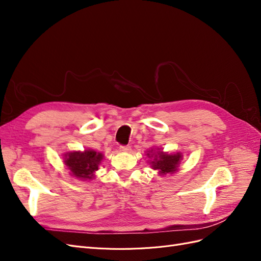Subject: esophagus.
<instances>
[{
  "mask_svg": "<svg viewBox=\"0 0 261 261\" xmlns=\"http://www.w3.org/2000/svg\"><path fill=\"white\" fill-rule=\"evenodd\" d=\"M120 150L123 152H128V151H130V146H121Z\"/></svg>",
  "mask_w": 261,
  "mask_h": 261,
  "instance_id": "esophagus-1",
  "label": "esophagus"
}]
</instances>
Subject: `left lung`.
<instances>
[{"instance_id":"1","label":"left lung","mask_w":261,"mask_h":261,"mask_svg":"<svg viewBox=\"0 0 261 261\" xmlns=\"http://www.w3.org/2000/svg\"><path fill=\"white\" fill-rule=\"evenodd\" d=\"M148 156L150 155L148 154ZM179 160H181V155L179 152L176 154H167L159 151L158 154L154 155V160L151 161V167L153 170L159 171L162 175H165L168 173H173L177 170Z\"/></svg>"}]
</instances>
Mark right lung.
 <instances>
[{
    "label": "right lung",
    "instance_id": "right-lung-1",
    "mask_svg": "<svg viewBox=\"0 0 261 261\" xmlns=\"http://www.w3.org/2000/svg\"><path fill=\"white\" fill-rule=\"evenodd\" d=\"M102 158V153H97L93 150H86L85 152L74 151L65 154L64 162L75 177L92 179L93 173L98 170Z\"/></svg>",
    "mask_w": 261,
    "mask_h": 261
}]
</instances>
